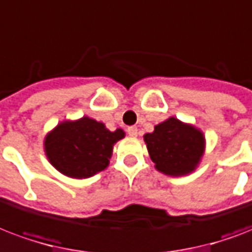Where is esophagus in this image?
I'll use <instances>...</instances> for the list:
<instances>
[{
	"label": "esophagus",
	"mask_w": 252,
	"mask_h": 252,
	"mask_svg": "<svg viewBox=\"0 0 252 252\" xmlns=\"http://www.w3.org/2000/svg\"><path fill=\"white\" fill-rule=\"evenodd\" d=\"M126 133L129 134V136H132V137H136V136H137V128H136V126H128V128H126Z\"/></svg>",
	"instance_id": "obj_1"
}]
</instances>
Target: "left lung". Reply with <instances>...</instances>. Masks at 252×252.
I'll return each instance as SVG.
<instances>
[{
	"label": "left lung",
	"mask_w": 252,
	"mask_h": 252,
	"mask_svg": "<svg viewBox=\"0 0 252 252\" xmlns=\"http://www.w3.org/2000/svg\"><path fill=\"white\" fill-rule=\"evenodd\" d=\"M148 152L156 169L169 176H185L193 172L202 157L205 137L201 130L169 118L144 136Z\"/></svg>",
	"instance_id": "8db88e82"
}]
</instances>
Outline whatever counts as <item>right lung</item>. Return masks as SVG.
Masks as SVG:
<instances>
[{
	"label": "right lung",
	"mask_w": 252,
	"mask_h": 252,
	"mask_svg": "<svg viewBox=\"0 0 252 252\" xmlns=\"http://www.w3.org/2000/svg\"><path fill=\"white\" fill-rule=\"evenodd\" d=\"M124 137L123 129L111 132L87 116L63 122L45 139V151L53 166L71 178H87L104 170L113 144Z\"/></svg>",
	"instance_id": "right-lung-1"
}]
</instances>
